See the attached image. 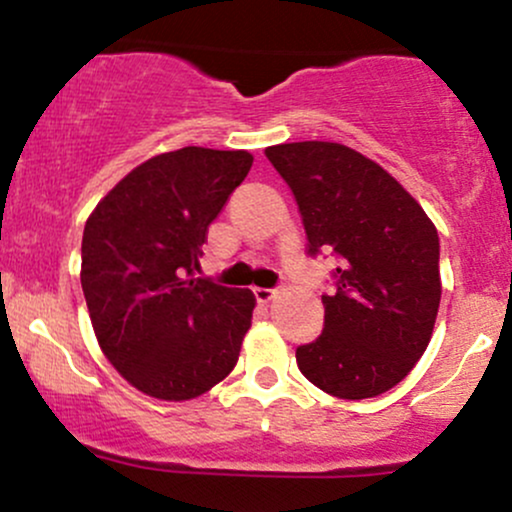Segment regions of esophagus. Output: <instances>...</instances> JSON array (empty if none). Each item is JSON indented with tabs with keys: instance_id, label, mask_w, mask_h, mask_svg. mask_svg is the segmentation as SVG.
Here are the masks:
<instances>
[{
	"instance_id": "1",
	"label": "esophagus",
	"mask_w": 512,
	"mask_h": 512,
	"mask_svg": "<svg viewBox=\"0 0 512 512\" xmlns=\"http://www.w3.org/2000/svg\"><path fill=\"white\" fill-rule=\"evenodd\" d=\"M275 290H270V287H254V297H256V302L258 304H268L270 299L275 297Z\"/></svg>"
}]
</instances>
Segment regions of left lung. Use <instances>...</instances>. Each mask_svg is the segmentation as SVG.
Here are the masks:
<instances>
[{"mask_svg": "<svg viewBox=\"0 0 512 512\" xmlns=\"http://www.w3.org/2000/svg\"><path fill=\"white\" fill-rule=\"evenodd\" d=\"M266 158L297 198L309 254L338 256V290L321 297L326 323L297 347L299 371L335 398H376L410 374L434 333V222L398 179L342 143H280Z\"/></svg>", "mask_w": 512, "mask_h": 512, "instance_id": "obj_1", "label": "left lung"}]
</instances>
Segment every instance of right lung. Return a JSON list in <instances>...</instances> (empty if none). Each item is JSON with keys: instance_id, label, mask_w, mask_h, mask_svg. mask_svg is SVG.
I'll return each instance as SVG.
<instances>
[{"instance_id": "1", "label": "right lung", "mask_w": 512, "mask_h": 512, "mask_svg": "<svg viewBox=\"0 0 512 512\" xmlns=\"http://www.w3.org/2000/svg\"><path fill=\"white\" fill-rule=\"evenodd\" d=\"M246 150L186 146L134 167L86 220L81 287L100 350L131 386L191 400L234 369L256 297L194 278Z\"/></svg>"}]
</instances>
